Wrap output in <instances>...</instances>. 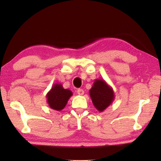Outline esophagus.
Here are the masks:
<instances>
[{
    "label": "esophagus",
    "instance_id": "1",
    "mask_svg": "<svg viewBox=\"0 0 161 161\" xmlns=\"http://www.w3.org/2000/svg\"><path fill=\"white\" fill-rule=\"evenodd\" d=\"M77 92H78V94H79V95H83V94H84V91L81 89H78Z\"/></svg>",
    "mask_w": 161,
    "mask_h": 161
}]
</instances>
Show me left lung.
<instances>
[{
  "label": "left lung",
  "instance_id": "8db88e82",
  "mask_svg": "<svg viewBox=\"0 0 161 161\" xmlns=\"http://www.w3.org/2000/svg\"><path fill=\"white\" fill-rule=\"evenodd\" d=\"M90 97L98 111H104L112 104L115 98L113 88L103 79H96L89 90Z\"/></svg>",
  "mask_w": 161,
  "mask_h": 161
}]
</instances>
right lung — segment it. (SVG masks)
<instances>
[{"instance_id": "add662e5", "label": "right lung", "mask_w": 161, "mask_h": 161, "mask_svg": "<svg viewBox=\"0 0 161 161\" xmlns=\"http://www.w3.org/2000/svg\"><path fill=\"white\" fill-rule=\"evenodd\" d=\"M72 96L69 89H64L62 84L55 83L46 94L47 102L50 108L60 111L64 108L69 99Z\"/></svg>"}]
</instances>
